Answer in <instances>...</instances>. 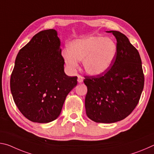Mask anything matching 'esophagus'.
I'll list each match as a JSON object with an SVG mask.
<instances>
[{
	"label": "esophagus",
	"instance_id": "34e87169",
	"mask_svg": "<svg viewBox=\"0 0 154 154\" xmlns=\"http://www.w3.org/2000/svg\"><path fill=\"white\" fill-rule=\"evenodd\" d=\"M83 81V77L81 76V75H79L77 78V82L79 83H82Z\"/></svg>",
	"mask_w": 154,
	"mask_h": 154
}]
</instances>
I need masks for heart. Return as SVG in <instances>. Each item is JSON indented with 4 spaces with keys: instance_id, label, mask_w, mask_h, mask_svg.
<instances>
[{
    "instance_id": "obj_1",
    "label": "heart",
    "mask_w": 154,
    "mask_h": 154,
    "mask_svg": "<svg viewBox=\"0 0 154 154\" xmlns=\"http://www.w3.org/2000/svg\"><path fill=\"white\" fill-rule=\"evenodd\" d=\"M118 48L116 43L109 38L92 36L75 40L71 43L69 49L62 51L67 67L74 71L83 61L85 72L91 75L105 72L116 60Z\"/></svg>"
}]
</instances>
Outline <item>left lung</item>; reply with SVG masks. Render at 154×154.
<instances>
[{"instance_id": "left-lung-1", "label": "left lung", "mask_w": 154, "mask_h": 154, "mask_svg": "<svg viewBox=\"0 0 154 154\" xmlns=\"http://www.w3.org/2000/svg\"><path fill=\"white\" fill-rule=\"evenodd\" d=\"M118 53L112 66L96 76H85L88 88L87 116L97 123H114L126 118L139 103L144 87L141 59L126 35L111 30Z\"/></svg>"}]
</instances>
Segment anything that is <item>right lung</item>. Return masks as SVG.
I'll return each instance as SVG.
<instances>
[{"mask_svg":"<svg viewBox=\"0 0 154 154\" xmlns=\"http://www.w3.org/2000/svg\"><path fill=\"white\" fill-rule=\"evenodd\" d=\"M60 41L54 29L41 31L17 54L10 79L13 98L25 118L48 123L58 118L77 77L64 71Z\"/></svg>","mask_w":154,"mask_h":154,"instance_id":"obj_1","label":"right lung"}]
</instances>
